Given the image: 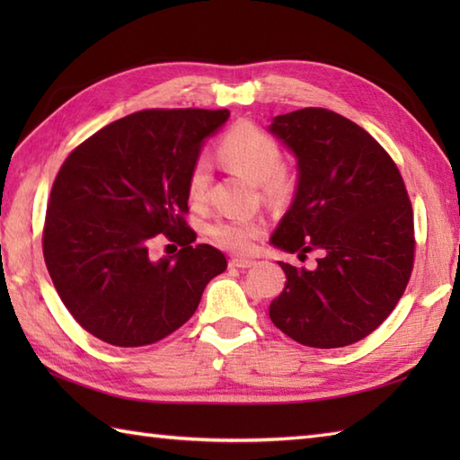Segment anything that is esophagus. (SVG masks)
<instances>
[{
    "instance_id": "esophagus-1",
    "label": "esophagus",
    "mask_w": 460,
    "mask_h": 460,
    "mask_svg": "<svg viewBox=\"0 0 460 460\" xmlns=\"http://www.w3.org/2000/svg\"><path fill=\"white\" fill-rule=\"evenodd\" d=\"M252 265H255V261H249V259H231L229 261L231 269H251Z\"/></svg>"
}]
</instances>
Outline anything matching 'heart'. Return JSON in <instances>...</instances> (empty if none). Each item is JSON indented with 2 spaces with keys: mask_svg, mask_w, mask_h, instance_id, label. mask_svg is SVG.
I'll list each match as a JSON object with an SVG mask.
<instances>
[{
  "mask_svg": "<svg viewBox=\"0 0 460 460\" xmlns=\"http://www.w3.org/2000/svg\"><path fill=\"white\" fill-rule=\"evenodd\" d=\"M219 155L227 168L257 181L262 191L272 198L290 193L295 180L292 173L280 165V146L269 132L252 122H237L221 136ZM209 188V165L198 160L188 175V198L193 205L203 203ZM267 233V223L259 217L219 219L209 227V237L221 249L245 255L255 249V243Z\"/></svg>",
  "mask_w": 460,
  "mask_h": 460,
  "instance_id": "heart-1",
  "label": "heart"
}]
</instances>
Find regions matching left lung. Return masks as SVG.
<instances>
[{"mask_svg":"<svg viewBox=\"0 0 460 460\" xmlns=\"http://www.w3.org/2000/svg\"><path fill=\"white\" fill-rule=\"evenodd\" d=\"M269 130L295 152V201L270 243L316 267L280 262L285 290L269 316L302 346L341 348L384 322L411 277L413 209L402 173L361 126L328 109L277 116Z\"/></svg>","mask_w":460,"mask_h":460,"instance_id":"1","label":"left lung"}]
</instances>
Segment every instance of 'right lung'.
<instances>
[{
    "label": "right lung",
    "mask_w": 460,
    "mask_h": 460,
    "mask_svg": "<svg viewBox=\"0 0 460 460\" xmlns=\"http://www.w3.org/2000/svg\"><path fill=\"white\" fill-rule=\"evenodd\" d=\"M229 111L152 109L124 116L68 154L53 181L43 257L73 318L106 344L148 346L198 310L208 282L227 269L221 251L193 245L185 221L188 175L203 140ZM158 234L178 242L152 261Z\"/></svg>",
    "instance_id": "add662e5"
}]
</instances>
